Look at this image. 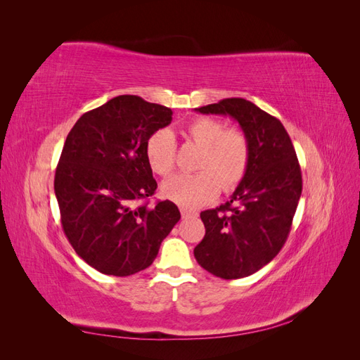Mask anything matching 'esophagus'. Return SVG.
<instances>
[{
    "label": "esophagus",
    "mask_w": 360,
    "mask_h": 360,
    "mask_svg": "<svg viewBox=\"0 0 360 360\" xmlns=\"http://www.w3.org/2000/svg\"><path fill=\"white\" fill-rule=\"evenodd\" d=\"M180 213L183 216V219H189V217H197L198 216V212L197 210H192V209H188V207H180Z\"/></svg>",
    "instance_id": "1"
}]
</instances>
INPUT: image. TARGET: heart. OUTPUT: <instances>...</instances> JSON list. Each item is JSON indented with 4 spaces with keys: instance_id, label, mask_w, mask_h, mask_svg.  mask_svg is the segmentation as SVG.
<instances>
[{
    "instance_id": "obj_1",
    "label": "heart",
    "mask_w": 360,
    "mask_h": 360,
    "mask_svg": "<svg viewBox=\"0 0 360 360\" xmlns=\"http://www.w3.org/2000/svg\"><path fill=\"white\" fill-rule=\"evenodd\" d=\"M188 139L202 148L200 172L180 174L162 184L165 198L188 207L201 205L216 198L221 191L234 189L248 171L250 144L246 134L237 127L225 129L224 123L212 117H198L184 129ZM176 139L169 129H159L150 135L146 158L150 169L167 177L176 167Z\"/></svg>"
}]
</instances>
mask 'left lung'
Segmentation results:
<instances>
[{
    "mask_svg": "<svg viewBox=\"0 0 360 360\" xmlns=\"http://www.w3.org/2000/svg\"><path fill=\"white\" fill-rule=\"evenodd\" d=\"M230 115L250 144L243 180L231 200L201 212L205 236L195 246L198 264L222 279H238L269 264L284 246L302 195V171L285 127L240 97L197 108Z\"/></svg>",
    "mask_w": 360,
    "mask_h": 360,
    "instance_id": "8db88e82",
    "label": "left lung"
}]
</instances>
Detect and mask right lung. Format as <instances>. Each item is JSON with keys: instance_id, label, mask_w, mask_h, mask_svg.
<instances>
[{"instance_id": "1", "label": "right lung", "mask_w": 360, "mask_h": 360, "mask_svg": "<svg viewBox=\"0 0 360 360\" xmlns=\"http://www.w3.org/2000/svg\"><path fill=\"white\" fill-rule=\"evenodd\" d=\"M171 120L169 108L124 94L81 115L66 138L53 180L61 225L101 274L129 276L151 266L180 219L168 200L135 205L158 188L147 139Z\"/></svg>"}]
</instances>
